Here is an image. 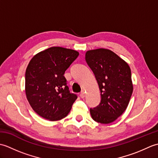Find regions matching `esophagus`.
<instances>
[{
	"instance_id": "34e87169",
	"label": "esophagus",
	"mask_w": 158,
	"mask_h": 158,
	"mask_svg": "<svg viewBox=\"0 0 158 158\" xmlns=\"http://www.w3.org/2000/svg\"><path fill=\"white\" fill-rule=\"evenodd\" d=\"M85 96V91L84 90H82V91L81 92V93H80V96H81V98H83Z\"/></svg>"
}]
</instances>
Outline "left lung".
<instances>
[{
    "instance_id": "obj_1",
    "label": "left lung",
    "mask_w": 158,
    "mask_h": 158,
    "mask_svg": "<svg viewBox=\"0 0 158 158\" xmlns=\"http://www.w3.org/2000/svg\"><path fill=\"white\" fill-rule=\"evenodd\" d=\"M85 60L94 74L101 95L99 105L90 109L95 122L108 124L125 111L133 91L129 65L116 53L107 49L89 50Z\"/></svg>"
}]
</instances>
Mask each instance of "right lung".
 <instances>
[{"instance_id":"1","label":"right lung","mask_w":158,"mask_h":158,"mask_svg":"<svg viewBox=\"0 0 158 158\" xmlns=\"http://www.w3.org/2000/svg\"><path fill=\"white\" fill-rule=\"evenodd\" d=\"M79 54L73 49L52 47L30 61L25 74L26 98L43 118L58 121L70 112L77 96L70 93L64 75Z\"/></svg>"}]
</instances>
